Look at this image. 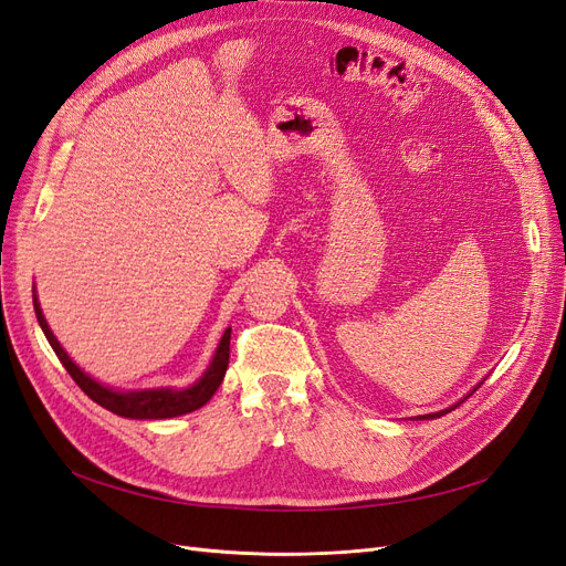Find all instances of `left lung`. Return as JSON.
<instances>
[{
	"mask_svg": "<svg viewBox=\"0 0 566 566\" xmlns=\"http://www.w3.org/2000/svg\"><path fill=\"white\" fill-rule=\"evenodd\" d=\"M482 385H484V380H479V382H476V385H474V387H472V389H470V391L465 394V397H462V399H460L458 403H453V406H449V408H443V410H437V413H427V416H416L413 420H434V418H441V416H447V413H451V410H453L455 406H460L462 401H465V399L470 397V394H474V391H476L479 387H482Z\"/></svg>",
	"mask_w": 566,
	"mask_h": 566,
	"instance_id": "left-lung-1",
	"label": "left lung"
}]
</instances>
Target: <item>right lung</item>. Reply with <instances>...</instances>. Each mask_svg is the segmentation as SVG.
<instances>
[{"instance_id":"obj_1","label":"right lung","mask_w":566,"mask_h":566,"mask_svg":"<svg viewBox=\"0 0 566 566\" xmlns=\"http://www.w3.org/2000/svg\"><path fill=\"white\" fill-rule=\"evenodd\" d=\"M32 304H35V316L40 328L44 333V337L49 339L51 349L56 352L59 361L63 364V368L71 373V378L77 382V387L87 394L92 401H96L98 406H104L111 413L119 416V418H132V420H167V418H177V416H186L193 413V410L202 408L208 403L214 391L219 389L221 380H224L227 368H229V345H231V328L224 331L221 335L219 345L212 354L210 366L205 368V373L200 378L188 385V387H146V389H117L111 385L98 382L96 378H92L90 373H84L67 352L61 347V342L56 339V335L51 333L49 323L42 314V306L38 300V290L32 285Z\"/></svg>"}]
</instances>
